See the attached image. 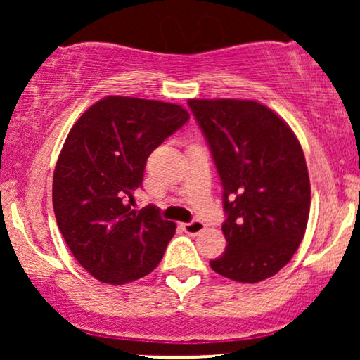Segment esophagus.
<instances>
[{"mask_svg":"<svg viewBox=\"0 0 360 360\" xmlns=\"http://www.w3.org/2000/svg\"><path fill=\"white\" fill-rule=\"evenodd\" d=\"M181 226H183V230L188 235H198V233H201L206 229L205 223L200 221V220H194L191 223H183V225H181Z\"/></svg>","mask_w":360,"mask_h":360,"instance_id":"esophagus-1","label":"esophagus"}]
</instances>
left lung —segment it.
Here are the masks:
<instances>
[{
	"label": "left lung",
	"instance_id": "obj_1",
	"mask_svg": "<svg viewBox=\"0 0 360 360\" xmlns=\"http://www.w3.org/2000/svg\"><path fill=\"white\" fill-rule=\"evenodd\" d=\"M223 186L225 254L214 272L259 283L279 272L307 230L309 177L303 148L274 111L252 100H189Z\"/></svg>",
	"mask_w": 360,
	"mask_h": 360
}]
</instances>
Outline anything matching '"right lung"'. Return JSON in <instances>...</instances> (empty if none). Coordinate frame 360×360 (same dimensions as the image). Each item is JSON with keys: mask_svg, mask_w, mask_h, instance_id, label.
<instances>
[{"mask_svg": "<svg viewBox=\"0 0 360 360\" xmlns=\"http://www.w3.org/2000/svg\"><path fill=\"white\" fill-rule=\"evenodd\" d=\"M188 120L174 103L106 96L69 131L53 171V213L69 250L101 283L140 279L162 259L176 223L152 205L134 210V193L152 150Z\"/></svg>", "mask_w": 360, "mask_h": 360, "instance_id": "obj_1", "label": "right lung"}]
</instances>
